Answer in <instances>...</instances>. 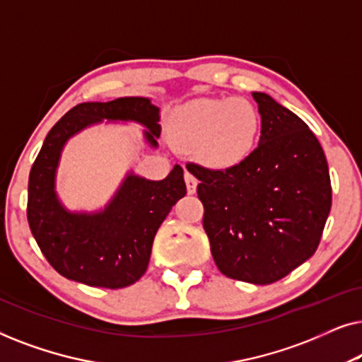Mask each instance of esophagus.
Returning a JSON list of instances; mask_svg holds the SVG:
<instances>
[{
  "label": "esophagus",
  "instance_id": "34e87169",
  "mask_svg": "<svg viewBox=\"0 0 362 362\" xmlns=\"http://www.w3.org/2000/svg\"><path fill=\"white\" fill-rule=\"evenodd\" d=\"M185 181H186L187 192H189V194H194L196 187H197V180H196V177L192 176L189 171H186V173H185Z\"/></svg>",
  "mask_w": 362,
  "mask_h": 362
}]
</instances>
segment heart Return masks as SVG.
Wrapping results in <instances>:
<instances>
[{"mask_svg":"<svg viewBox=\"0 0 362 362\" xmlns=\"http://www.w3.org/2000/svg\"><path fill=\"white\" fill-rule=\"evenodd\" d=\"M262 118L247 98H199L177 108L173 138L185 150L197 151L206 165L230 168L255 150Z\"/></svg>","mask_w":362,"mask_h":362,"instance_id":"b5f03b06","label":"heart"}]
</instances>
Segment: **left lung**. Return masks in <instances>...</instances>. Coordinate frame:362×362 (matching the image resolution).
Instances as JSON below:
<instances>
[{"instance_id": "left-lung-1", "label": "left lung", "mask_w": 362, "mask_h": 362, "mask_svg": "<svg viewBox=\"0 0 362 362\" xmlns=\"http://www.w3.org/2000/svg\"><path fill=\"white\" fill-rule=\"evenodd\" d=\"M259 146L239 165L209 170L189 163L204 206L211 252L229 279L269 285L318 249L331 209L328 163L318 138L293 112L254 92Z\"/></svg>"}]
</instances>
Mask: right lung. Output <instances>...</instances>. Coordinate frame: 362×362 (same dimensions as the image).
I'll use <instances>...</instances> for the list:
<instances>
[{
    "label": "right lung",
    "instance_id": "obj_1",
    "mask_svg": "<svg viewBox=\"0 0 362 362\" xmlns=\"http://www.w3.org/2000/svg\"><path fill=\"white\" fill-rule=\"evenodd\" d=\"M158 107L143 97L86 102L71 108L47 133L29 173L28 222L46 260L62 276L97 288H123L145 274L153 240L171 207L186 194L182 168L176 165L163 181L127 176L102 212L74 214L61 206L54 177L69 138L102 120H133L148 128L156 146L161 127Z\"/></svg>",
    "mask_w": 362,
    "mask_h": 362
}]
</instances>
